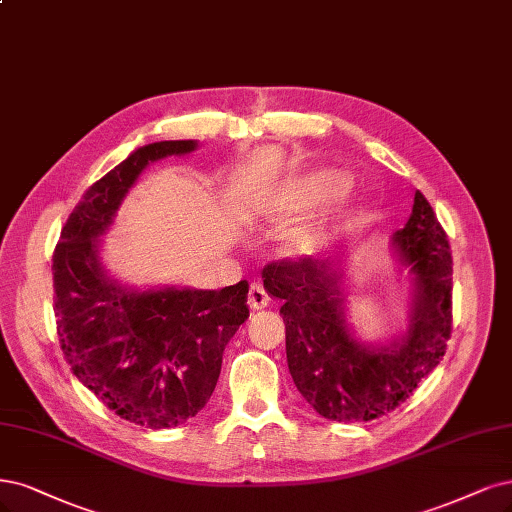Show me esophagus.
Segmentation results:
<instances>
[{"mask_svg": "<svg viewBox=\"0 0 512 512\" xmlns=\"http://www.w3.org/2000/svg\"><path fill=\"white\" fill-rule=\"evenodd\" d=\"M248 305L252 311H260L269 305V294L262 284H252L248 292Z\"/></svg>", "mask_w": 512, "mask_h": 512, "instance_id": "obj_1", "label": "esophagus"}]
</instances>
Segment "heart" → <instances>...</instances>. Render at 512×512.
<instances>
[{
  "label": "heart",
  "instance_id": "heart-1",
  "mask_svg": "<svg viewBox=\"0 0 512 512\" xmlns=\"http://www.w3.org/2000/svg\"><path fill=\"white\" fill-rule=\"evenodd\" d=\"M349 180L339 171H317L298 186L292 195L294 205H305V203H315V201H328L334 197H341L347 190ZM330 214H322L317 220L307 222L292 228V231L284 237V243H281V250H284L286 256L292 258H305L315 254L320 250V245L324 243L328 228L332 224Z\"/></svg>",
  "mask_w": 512,
  "mask_h": 512
}]
</instances>
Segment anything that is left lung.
<instances>
[{
  "mask_svg": "<svg viewBox=\"0 0 512 512\" xmlns=\"http://www.w3.org/2000/svg\"><path fill=\"white\" fill-rule=\"evenodd\" d=\"M409 271V326L387 343H364L347 322V279L337 262L301 258L262 269L264 290L279 298L286 356L296 390L332 421H370L394 411L443 360L451 337V252L426 197L390 239Z\"/></svg>",
  "mask_w": 512,
  "mask_h": 512,
  "instance_id": "1",
  "label": "left lung"
}]
</instances>
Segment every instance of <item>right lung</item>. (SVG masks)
Wrapping results in <instances>:
<instances>
[{"label": "right lung", "mask_w": 512, "mask_h": 512, "mask_svg": "<svg viewBox=\"0 0 512 512\" xmlns=\"http://www.w3.org/2000/svg\"><path fill=\"white\" fill-rule=\"evenodd\" d=\"M197 148L195 139H175L133 150L84 192L52 256L65 360L105 407L152 430L184 424L214 394L224 347L250 317L248 281L133 288L105 271L101 237L150 163Z\"/></svg>", "instance_id": "obj_1"}]
</instances>
